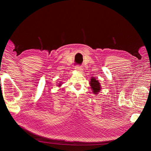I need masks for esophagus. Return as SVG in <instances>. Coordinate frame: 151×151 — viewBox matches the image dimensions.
Returning <instances> with one entry per match:
<instances>
[{"label": "esophagus", "mask_w": 151, "mask_h": 151, "mask_svg": "<svg viewBox=\"0 0 151 151\" xmlns=\"http://www.w3.org/2000/svg\"><path fill=\"white\" fill-rule=\"evenodd\" d=\"M75 70L78 71V72H81V71L83 70V68L81 66H76L75 67Z\"/></svg>", "instance_id": "esophagus-1"}]
</instances>
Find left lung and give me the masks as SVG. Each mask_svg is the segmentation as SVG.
<instances>
[{"label":"left lung","mask_w":151,"mask_h":151,"mask_svg":"<svg viewBox=\"0 0 151 151\" xmlns=\"http://www.w3.org/2000/svg\"><path fill=\"white\" fill-rule=\"evenodd\" d=\"M90 85L91 86L92 91H93V94H98L99 92L101 91V83H99L98 80H96V78L94 76H92L91 79L90 81Z\"/></svg>","instance_id":"left-lung-1"}]
</instances>
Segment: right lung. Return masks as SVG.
I'll return each instance as SVG.
<instances>
[{
  "label": "right lung",
  "mask_w": 151,
  "mask_h": 151,
  "mask_svg": "<svg viewBox=\"0 0 151 151\" xmlns=\"http://www.w3.org/2000/svg\"><path fill=\"white\" fill-rule=\"evenodd\" d=\"M61 85H62V83H60H60H58V86H60Z\"/></svg>",
  "instance_id": "1"
}]
</instances>
